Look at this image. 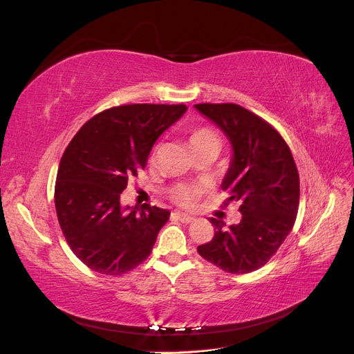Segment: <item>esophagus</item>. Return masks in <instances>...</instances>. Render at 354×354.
Instances as JSON below:
<instances>
[{
  "label": "esophagus",
  "instance_id": "1",
  "mask_svg": "<svg viewBox=\"0 0 354 354\" xmlns=\"http://www.w3.org/2000/svg\"><path fill=\"white\" fill-rule=\"evenodd\" d=\"M173 216H174L177 220H180L181 223H186V224H189V223H192V221L195 220L194 217H190L189 214H185V212H174Z\"/></svg>",
  "mask_w": 354,
  "mask_h": 354
}]
</instances>
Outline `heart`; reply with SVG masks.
I'll return each instance as SVG.
<instances>
[{"label": "heart", "mask_w": 354, "mask_h": 354, "mask_svg": "<svg viewBox=\"0 0 354 354\" xmlns=\"http://www.w3.org/2000/svg\"><path fill=\"white\" fill-rule=\"evenodd\" d=\"M218 140L217 134L214 133L209 128H199V130L194 131L190 137V142L192 145H198L202 142H207V140ZM169 196L173 199L177 205L180 207H185V208H194L199 198L202 196V189L196 185H177L169 192Z\"/></svg>", "instance_id": "obj_1"}]
</instances>
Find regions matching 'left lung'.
I'll return each mask as SVG.
<instances>
[{
  "label": "left lung",
  "instance_id": "obj_1",
  "mask_svg": "<svg viewBox=\"0 0 354 354\" xmlns=\"http://www.w3.org/2000/svg\"><path fill=\"white\" fill-rule=\"evenodd\" d=\"M195 108L232 143L233 159L221 183L230 195L224 207L241 202L242 214L229 227L209 218L216 233L198 252L227 273L254 272L279 250L297 218L299 177L291 149L274 127L239 104L199 103Z\"/></svg>",
  "mask_w": 354,
  "mask_h": 354
}]
</instances>
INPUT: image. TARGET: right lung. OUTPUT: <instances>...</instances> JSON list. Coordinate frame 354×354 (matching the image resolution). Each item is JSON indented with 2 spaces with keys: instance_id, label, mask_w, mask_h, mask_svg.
<instances>
[{
  "instance_id": "right-lung-1",
  "label": "right lung",
  "mask_w": 354,
  "mask_h": 354,
  "mask_svg": "<svg viewBox=\"0 0 354 354\" xmlns=\"http://www.w3.org/2000/svg\"><path fill=\"white\" fill-rule=\"evenodd\" d=\"M186 104H122L94 115L60 159L55 203L72 252L88 269L121 276L152 252L169 211L145 203L124 208L128 180L145 169L152 146Z\"/></svg>"
}]
</instances>
